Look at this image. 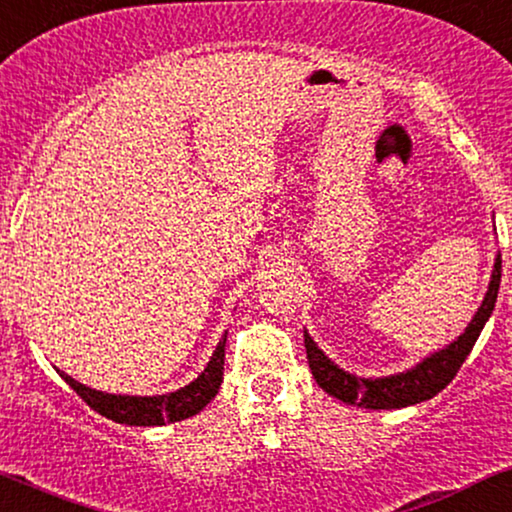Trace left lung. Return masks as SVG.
Listing matches in <instances>:
<instances>
[{
  "label": "left lung",
  "mask_w": 512,
  "mask_h": 512,
  "mask_svg": "<svg viewBox=\"0 0 512 512\" xmlns=\"http://www.w3.org/2000/svg\"><path fill=\"white\" fill-rule=\"evenodd\" d=\"M499 283L501 255H496L487 295L482 299L478 313H475L466 330H463V335L456 337L452 344L445 346V349L431 353V356L421 360V363L417 367H412V370L391 374V377L363 379L356 377V374L344 372L342 367H337L318 349V344L313 342L309 332L304 330L306 358H309L313 379H316V384L323 388L327 395H332V398L342 400L346 405L365 407V410H398V407H410L424 403V400H431L433 395H438L442 388L456 377L463 360H466L468 353L473 351L482 327H485L494 311L496 295H499Z\"/></svg>",
  "instance_id": "left-lung-1"
}]
</instances>
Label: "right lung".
Wrapping results in <instances>:
<instances>
[{"label":"right lung","mask_w":512,"mask_h":512,"mask_svg":"<svg viewBox=\"0 0 512 512\" xmlns=\"http://www.w3.org/2000/svg\"><path fill=\"white\" fill-rule=\"evenodd\" d=\"M224 344H227V335L220 339L213 358L208 360L206 370L196 377L192 384L177 388L173 393L166 395H112L95 391L79 381H74L70 374L60 372L67 384L84 403L95 410L102 417L117 421V424L128 426H166L173 421H182L199 414L210 400L220 391L222 374H224Z\"/></svg>","instance_id":"add662e5"}]
</instances>
